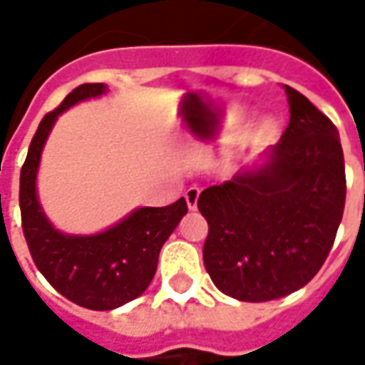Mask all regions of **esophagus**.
<instances>
[{"label":"esophagus","instance_id":"obj_1","mask_svg":"<svg viewBox=\"0 0 365 365\" xmlns=\"http://www.w3.org/2000/svg\"><path fill=\"white\" fill-rule=\"evenodd\" d=\"M197 199H199V187H190L185 191V201H187V209L195 211L197 209Z\"/></svg>","mask_w":365,"mask_h":365}]
</instances>
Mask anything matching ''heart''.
<instances>
[{
  "mask_svg": "<svg viewBox=\"0 0 365 365\" xmlns=\"http://www.w3.org/2000/svg\"><path fill=\"white\" fill-rule=\"evenodd\" d=\"M264 128H266V127H264Z\"/></svg>",
  "mask_w": 365,
  "mask_h": 365,
  "instance_id": "b5f03b06",
  "label": "heart"
}]
</instances>
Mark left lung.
Here are the masks:
<instances>
[{
  "label": "left lung",
  "mask_w": 365,
  "mask_h": 365,
  "mask_svg": "<svg viewBox=\"0 0 365 365\" xmlns=\"http://www.w3.org/2000/svg\"><path fill=\"white\" fill-rule=\"evenodd\" d=\"M289 125L266 164L201 191L203 262L219 289L262 303L289 295L327 260L346 201L344 154L332 120L285 86Z\"/></svg>",
  "instance_id": "obj_1"
}]
</instances>
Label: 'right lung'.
Listing matches in <instances>:
<instances>
[{"mask_svg": "<svg viewBox=\"0 0 365 365\" xmlns=\"http://www.w3.org/2000/svg\"><path fill=\"white\" fill-rule=\"evenodd\" d=\"M105 90V83H83L44 115L19 183L21 225L36 268L60 295L93 311H111L143 295L156 274L160 248L187 213L183 197L168 207H140L111 229L88 237L62 235L44 217L36 197V172L51 128L60 113Z\"/></svg>", "mask_w": 365, "mask_h": 365, "instance_id": "obj_1", "label": "right lung"}]
</instances>
